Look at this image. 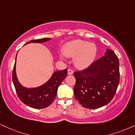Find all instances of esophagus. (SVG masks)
I'll list each match as a JSON object with an SVG mask.
<instances>
[{"label": "esophagus", "instance_id": "34e87169", "mask_svg": "<svg viewBox=\"0 0 135 135\" xmlns=\"http://www.w3.org/2000/svg\"><path fill=\"white\" fill-rule=\"evenodd\" d=\"M74 74V71L72 69H69L68 70V74L69 75H72Z\"/></svg>", "mask_w": 135, "mask_h": 135}]
</instances>
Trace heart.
<instances>
[{
  "label": "heart",
  "mask_w": 135,
  "mask_h": 135,
  "mask_svg": "<svg viewBox=\"0 0 135 135\" xmlns=\"http://www.w3.org/2000/svg\"><path fill=\"white\" fill-rule=\"evenodd\" d=\"M97 46L93 43L77 40L66 43L63 48L66 56L75 57L74 63L79 69H85L93 62L97 55Z\"/></svg>",
  "instance_id": "1"
}]
</instances>
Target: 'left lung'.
I'll return each instance as SVG.
<instances>
[{"label":"left lung","instance_id":"8db88e82","mask_svg":"<svg viewBox=\"0 0 135 135\" xmlns=\"http://www.w3.org/2000/svg\"><path fill=\"white\" fill-rule=\"evenodd\" d=\"M119 63L117 55L107 49L105 55L82 70L74 72V95L84 108L97 109L108 104L119 83Z\"/></svg>","mask_w":135,"mask_h":135}]
</instances>
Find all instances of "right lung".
I'll use <instances>...</instances> for the list:
<instances>
[{
  "label": "right lung",
  "mask_w": 135,
  "mask_h": 135,
  "mask_svg": "<svg viewBox=\"0 0 135 135\" xmlns=\"http://www.w3.org/2000/svg\"><path fill=\"white\" fill-rule=\"evenodd\" d=\"M50 38L32 40L27 43H43L48 41ZM17 56V55H16ZM67 69L56 71L46 84L36 88L27 89L22 86L19 82L16 74V61L12 71V80L17 96L22 103L35 109H43L54 101L57 94V90L61 82L67 75Z\"/></svg>",
  "instance_id": "1"
}]
</instances>
